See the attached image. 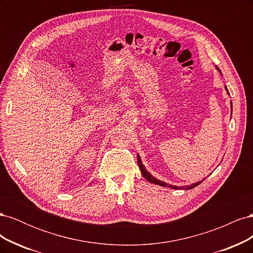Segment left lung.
I'll use <instances>...</instances> for the list:
<instances>
[{
	"mask_svg": "<svg viewBox=\"0 0 253 253\" xmlns=\"http://www.w3.org/2000/svg\"><path fill=\"white\" fill-rule=\"evenodd\" d=\"M217 68V67H216ZM217 71L220 73V71L218 70L217 68ZM221 74V73H220ZM225 89L227 90V93L229 94V91H228V88H227V86H225ZM231 111H232V102H231ZM137 164H138V167H139V169H140V171H141V174H142V176L143 177L147 179L149 182H152V183H155V185H158V186H162V187H166V188H171V189H175V190H190V189H193L194 187H196V186H198L200 185L201 182H203V180L205 179H203V180H200V181H197V182H195V183H193V185H191V186H188V187H177V186H172V185H169V183H167V182H165V181H162V180H159V179H157V178H155L154 176H152L151 175V173L149 172V171H147V169H145V167L143 166V164H142V162H141V158H140V156H139V154H137Z\"/></svg>",
	"mask_w": 253,
	"mask_h": 253,
	"instance_id": "1",
	"label": "left lung"
}]
</instances>
